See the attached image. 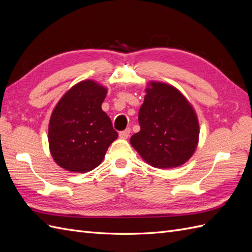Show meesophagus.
Here are the masks:
<instances>
[{
    "instance_id": "1",
    "label": "esophagus",
    "mask_w": 252,
    "mask_h": 252,
    "mask_svg": "<svg viewBox=\"0 0 252 252\" xmlns=\"http://www.w3.org/2000/svg\"><path fill=\"white\" fill-rule=\"evenodd\" d=\"M130 129L129 128H127V129H125V130H123V131H121L120 133H119V135H120V138L121 139H123V140H126L128 136H129V134H130Z\"/></svg>"
}]
</instances>
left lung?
<instances>
[{"label":"left lung","instance_id":"1","mask_svg":"<svg viewBox=\"0 0 252 252\" xmlns=\"http://www.w3.org/2000/svg\"><path fill=\"white\" fill-rule=\"evenodd\" d=\"M139 111L141 130L131 146L148 165L159 169L182 166L199 144L200 125L193 106L170 84L150 81Z\"/></svg>","mask_w":252,"mask_h":252}]
</instances>
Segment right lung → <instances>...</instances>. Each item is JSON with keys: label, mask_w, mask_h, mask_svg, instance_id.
<instances>
[{"label": "right lung", "mask_w": 252, "mask_h": 252, "mask_svg": "<svg viewBox=\"0 0 252 252\" xmlns=\"http://www.w3.org/2000/svg\"><path fill=\"white\" fill-rule=\"evenodd\" d=\"M107 88L94 80L81 81L66 91L52 110L48 143L55 162L71 172H88L102 163L118 139L102 109Z\"/></svg>", "instance_id": "right-lung-1"}]
</instances>
